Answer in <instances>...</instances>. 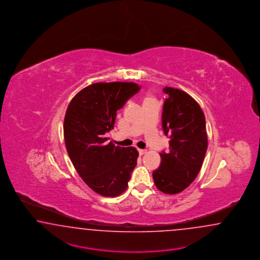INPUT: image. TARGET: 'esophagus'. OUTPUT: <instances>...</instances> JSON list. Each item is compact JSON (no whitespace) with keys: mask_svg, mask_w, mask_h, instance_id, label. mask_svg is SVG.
Segmentation results:
<instances>
[{"mask_svg":"<svg viewBox=\"0 0 260 260\" xmlns=\"http://www.w3.org/2000/svg\"><path fill=\"white\" fill-rule=\"evenodd\" d=\"M138 152H139V154L144 155L145 153H147V150L146 149H138Z\"/></svg>","mask_w":260,"mask_h":260,"instance_id":"obj_1","label":"esophagus"}]
</instances>
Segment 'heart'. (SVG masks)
<instances>
[{
  "label": "heart",
  "mask_w": 260,
  "mask_h": 260,
  "mask_svg": "<svg viewBox=\"0 0 260 260\" xmlns=\"http://www.w3.org/2000/svg\"><path fill=\"white\" fill-rule=\"evenodd\" d=\"M148 99H151V98H147V99H146V100H148Z\"/></svg>",
  "instance_id": "obj_1"
}]
</instances>
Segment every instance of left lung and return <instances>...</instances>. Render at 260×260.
<instances>
[{
	"label": "left lung",
	"mask_w": 260,
	"mask_h": 260,
	"mask_svg": "<svg viewBox=\"0 0 260 260\" xmlns=\"http://www.w3.org/2000/svg\"><path fill=\"white\" fill-rule=\"evenodd\" d=\"M168 94L161 113L164 133L169 136V151H162L161 165L153 171L155 185L166 194L187 188L202 169L207 149L204 113L185 91L165 87Z\"/></svg>",
	"instance_id": "obj_1"
}]
</instances>
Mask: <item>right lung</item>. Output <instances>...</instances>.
<instances>
[{
	"instance_id": "right-lung-1",
	"label": "right lung",
	"mask_w": 260,
	"mask_h": 260,
	"mask_svg": "<svg viewBox=\"0 0 260 260\" xmlns=\"http://www.w3.org/2000/svg\"><path fill=\"white\" fill-rule=\"evenodd\" d=\"M140 89L134 82L94 83L77 92L67 108V152L84 183L101 196L122 194L136 167V148L115 147L104 135L113 128L116 112Z\"/></svg>"
}]
</instances>
